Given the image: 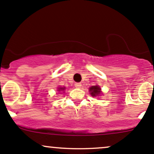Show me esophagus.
Instances as JSON below:
<instances>
[{"label": "esophagus", "instance_id": "34e87169", "mask_svg": "<svg viewBox=\"0 0 154 154\" xmlns=\"http://www.w3.org/2000/svg\"><path fill=\"white\" fill-rule=\"evenodd\" d=\"M74 85H75V87L77 88H80L81 86H82V84L80 83V82H76V83L74 84Z\"/></svg>", "mask_w": 154, "mask_h": 154}]
</instances>
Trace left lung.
I'll use <instances>...</instances> for the list:
<instances>
[{
  "instance_id": "8db88e82",
  "label": "left lung",
  "mask_w": 154,
  "mask_h": 154,
  "mask_svg": "<svg viewBox=\"0 0 154 154\" xmlns=\"http://www.w3.org/2000/svg\"><path fill=\"white\" fill-rule=\"evenodd\" d=\"M91 91V94L92 96H98L99 94H100V87L98 85H94V86H92V87L90 88V89H89Z\"/></svg>"
}]
</instances>
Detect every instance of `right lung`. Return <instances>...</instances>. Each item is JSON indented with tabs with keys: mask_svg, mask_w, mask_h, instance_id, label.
Masks as SVG:
<instances>
[{
	"mask_svg": "<svg viewBox=\"0 0 154 154\" xmlns=\"http://www.w3.org/2000/svg\"><path fill=\"white\" fill-rule=\"evenodd\" d=\"M63 90H64V88H60L58 91H63Z\"/></svg>",
	"mask_w": 154,
	"mask_h": 154,
	"instance_id": "obj_1",
	"label": "right lung"
}]
</instances>
